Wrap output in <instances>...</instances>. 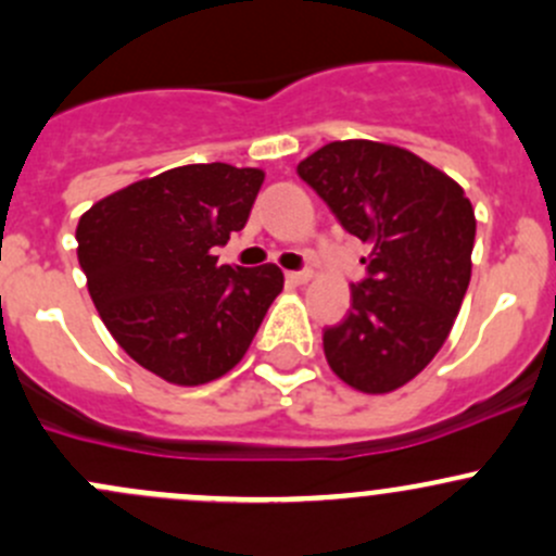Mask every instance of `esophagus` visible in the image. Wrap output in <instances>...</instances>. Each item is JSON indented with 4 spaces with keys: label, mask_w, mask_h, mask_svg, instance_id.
I'll return each instance as SVG.
<instances>
[{
    "label": "esophagus",
    "mask_w": 556,
    "mask_h": 556,
    "mask_svg": "<svg viewBox=\"0 0 556 556\" xmlns=\"http://www.w3.org/2000/svg\"><path fill=\"white\" fill-rule=\"evenodd\" d=\"M312 279V268H301V271H288V282L306 285Z\"/></svg>",
    "instance_id": "34e87169"
}]
</instances>
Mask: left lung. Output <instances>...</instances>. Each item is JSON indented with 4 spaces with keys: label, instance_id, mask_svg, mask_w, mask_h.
<instances>
[{
    "label": "left lung",
    "instance_id": "left-lung-1",
    "mask_svg": "<svg viewBox=\"0 0 556 556\" xmlns=\"http://www.w3.org/2000/svg\"><path fill=\"white\" fill-rule=\"evenodd\" d=\"M344 231L371 244L352 309L323 330L328 366L361 392L412 382L450 336L476 239L465 190L408 150L346 139L299 164Z\"/></svg>",
    "mask_w": 556,
    "mask_h": 556
}]
</instances>
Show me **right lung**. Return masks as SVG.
Instances as JSON below:
<instances>
[{
	"label": "right lung",
	"mask_w": 556,
	"mask_h": 556,
	"mask_svg": "<svg viewBox=\"0 0 556 556\" xmlns=\"http://www.w3.org/2000/svg\"><path fill=\"white\" fill-rule=\"evenodd\" d=\"M261 169L190 164L97 201L77 223V257L112 339L172 384L231 371L250 350L285 277L220 266L215 247L242 231Z\"/></svg>",
	"instance_id": "add662e5"
}]
</instances>
